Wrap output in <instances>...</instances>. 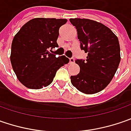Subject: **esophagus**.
Returning a JSON list of instances; mask_svg holds the SVG:
<instances>
[{
  "instance_id": "esophagus-1",
  "label": "esophagus",
  "mask_w": 131,
  "mask_h": 131,
  "mask_svg": "<svg viewBox=\"0 0 131 131\" xmlns=\"http://www.w3.org/2000/svg\"><path fill=\"white\" fill-rule=\"evenodd\" d=\"M75 62V59L73 58H69V63H73Z\"/></svg>"
}]
</instances>
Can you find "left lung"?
<instances>
[{"label":"left lung","mask_w":131,"mask_h":131,"mask_svg":"<svg viewBox=\"0 0 131 131\" xmlns=\"http://www.w3.org/2000/svg\"><path fill=\"white\" fill-rule=\"evenodd\" d=\"M77 29L86 60H76L80 71L71 77L73 87L84 94L103 90L113 79L120 62L118 38L106 25L89 19H69Z\"/></svg>","instance_id":"1"}]
</instances>
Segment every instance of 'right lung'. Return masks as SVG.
<instances>
[{"instance_id":"right-lung-1","label":"right lung","mask_w":131,"mask_h":131,"mask_svg":"<svg viewBox=\"0 0 131 131\" xmlns=\"http://www.w3.org/2000/svg\"><path fill=\"white\" fill-rule=\"evenodd\" d=\"M66 19L34 18L25 23L14 36L11 63L18 80L29 89L38 90L52 82L56 72L69 59L57 58L49 49L58 47L59 28Z\"/></svg>"}]
</instances>
